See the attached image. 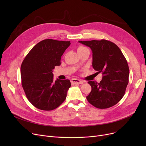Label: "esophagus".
Returning a JSON list of instances; mask_svg holds the SVG:
<instances>
[{"instance_id": "obj_1", "label": "esophagus", "mask_w": 146, "mask_h": 146, "mask_svg": "<svg viewBox=\"0 0 146 146\" xmlns=\"http://www.w3.org/2000/svg\"><path fill=\"white\" fill-rule=\"evenodd\" d=\"M71 83L72 85H74V84H82L83 82L79 80V79H72L71 80Z\"/></svg>"}]
</instances>
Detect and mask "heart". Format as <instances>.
<instances>
[{
	"mask_svg": "<svg viewBox=\"0 0 146 146\" xmlns=\"http://www.w3.org/2000/svg\"><path fill=\"white\" fill-rule=\"evenodd\" d=\"M87 48H86L85 47H83V46H79V47L78 48V51H80V50H82L84 49H86Z\"/></svg>",
	"mask_w": 146,
	"mask_h": 146,
	"instance_id": "heart-1",
	"label": "heart"
}]
</instances>
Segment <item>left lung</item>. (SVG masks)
I'll return each mask as SVG.
<instances>
[{"mask_svg": "<svg viewBox=\"0 0 146 146\" xmlns=\"http://www.w3.org/2000/svg\"><path fill=\"white\" fill-rule=\"evenodd\" d=\"M79 42L90 48L92 67L103 74L100 83L88 82L92 90L87 100L99 109L116 105L124 96L129 80V67L123 54L115 44L106 40Z\"/></svg>", "mask_w": 146, "mask_h": 146, "instance_id": "8db88e82", "label": "left lung"}]
</instances>
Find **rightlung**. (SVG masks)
<instances>
[{
  "mask_svg": "<svg viewBox=\"0 0 146 146\" xmlns=\"http://www.w3.org/2000/svg\"><path fill=\"white\" fill-rule=\"evenodd\" d=\"M70 41L44 40L28 52L21 67L22 85L28 101L36 108L51 111L66 98L70 81L53 79L52 70L61 64V57Z\"/></svg>",
  "mask_w": 146,
  "mask_h": 146,
  "instance_id": "right-lung-1",
  "label": "right lung"
}]
</instances>
